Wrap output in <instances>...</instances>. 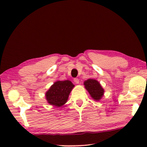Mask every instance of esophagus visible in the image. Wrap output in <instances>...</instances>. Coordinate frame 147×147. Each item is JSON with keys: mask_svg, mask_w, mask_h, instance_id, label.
<instances>
[{"mask_svg": "<svg viewBox=\"0 0 147 147\" xmlns=\"http://www.w3.org/2000/svg\"><path fill=\"white\" fill-rule=\"evenodd\" d=\"M74 82L76 84H78L80 83V80L78 78H74Z\"/></svg>", "mask_w": 147, "mask_h": 147, "instance_id": "1", "label": "esophagus"}]
</instances>
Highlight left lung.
Here are the masks:
<instances>
[{"label":"left lung","mask_w":147,"mask_h":147,"mask_svg":"<svg viewBox=\"0 0 147 147\" xmlns=\"http://www.w3.org/2000/svg\"><path fill=\"white\" fill-rule=\"evenodd\" d=\"M84 85L92 98L95 100H100L104 95V90L96 80L93 79L87 80L84 82Z\"/></svg>","instance_id":"left-lung-1"}]
</instances>
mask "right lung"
I'll return each mask as SVG.
<instances>
[{
  "instance_id": "1",
  "label": "right lung",
  "mask_w": 147,
  "mask_h": 147,
  "mask_svg": "<svg viewBox=\"0 0 147 147\" xmlns=\"http://www.w3.org/2000/svg\"><path fill=\"white\" fill-rule=\"evenodd\" d=\"M74 85L71 81H57L45 93L49 104L55 107H61L66 103L69 93Z\"/></svg>"
}]
</instances>
